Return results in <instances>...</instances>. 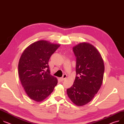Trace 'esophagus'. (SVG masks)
Wrapping results in <instances>:
<instances>
[{"instance_id":"esophagus-1","label":"esophagus","mask_w":124,"mask_h":124,"mask_svg":"<svg viewBox=\"0 0 124 124\" xmlns=\"http://www.w3.org/2000/svg\"><path fill=\"white\" fill-rule=\"evenodd\" d=\"M66 77H67V75H66V74H64L63 76V77H61V78H60V79L61 81H64V80H65L66 79Z\"/></svg>"}]
</instances>
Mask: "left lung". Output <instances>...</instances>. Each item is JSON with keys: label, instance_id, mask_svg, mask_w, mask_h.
Masks as SVG:
<instances>
[{"label": "left lung", "instance_id": "left-lung-1", "mask_svg": "<svg viewBox=\"0 0 124 124\" xmlns=\"http://www.w3.org/2000/svg\"><path fill=\"white\" fill-rule=\"evenodd\" d=\"M73 49L76 57V77L67 93L75 104L83 106L90 102L100 89L104 65L100 54L93 45L81 43Z\"/></svg>", "mask_w": 124, "mask_h": 124}]
</instances>
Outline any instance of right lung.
<instances>
[{"label": "right lung", "mask_w": 124, "mask_h": 124, "mask_svg": "<svg viewBox=\"0 0 124 124\" xmlns=\"http://www.w3.org/2000/svg\"><path fill=\"white\" fill-rule=\"evenodd\" d=\"M60 46L46 40L36 41L26 48L18 64L22 86L31 99L40 102L53 91L58 81L50 74L48 61Z\"/></svg>", "instance_id": "right-lung-1"}]
</instances>
